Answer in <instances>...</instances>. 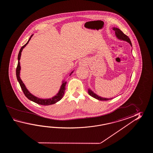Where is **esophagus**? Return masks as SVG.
Wrapping results in <instances>:
<instances>
[{"mask_svg":"<svg viewBox=\"0 0 153 153\" xmlns=\"http://www.w3.org/2000/svg\"><path fill=\"white\" fill-rule=\"evenodd\" d=\"M81 64H82V63H81Z\"/></svg>","mask_w":153,"mask_h":153,"instance_id":"esophagus-1","label":"esophagus"}]
</instances>
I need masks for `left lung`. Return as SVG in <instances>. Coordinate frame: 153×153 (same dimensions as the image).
<instances>
[{"mask_svg":"<svg viewBox=\"0 0 153 153\" xmlns=\"http://www.w3.org/2000/svg\"><path fill=\"white\" fill-rule=\"evenodd\" d=\"M113 29L115 31L116 36L117 37L118 39L127 42L132 46V43H131V42L130 40V38L128 37V36L125 35L124 33L120 29H119L117 28L114 27V28H113ZM88 93L92 97H93L97 99V100H100V101H108V100H109L112 99V98H106L101 97L100 96H98L97 94H95L93 91H91L90 89H88Z\"/></svg>","mask_w":153,"mask_h":153,"instance_id":"left-lung-1","label":"left lung"}]
</instances>
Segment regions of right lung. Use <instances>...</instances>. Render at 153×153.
Segmentation results:
<instances>
[{
	"label": "right lung",
	"instance_id": "1",
	"mask_svg": "<svg viewBox=\"0 0 153 153\" xmlns=\"http://www.w3.org/2000/svg\"><path fill=\"white\" fill-rule=\"evenodd\" d=\"M33 34L32 36H30L28 41L26 43L25 45H24L20 49V51L18 55V64H17V66L16 68V77L17 80L19 81V84L20 85V86L21 88V89L22 90L23 93L26 96V97L28 99H29V100L33 101L34 102H35L37 104H41V105H51V104H55L56 103H57V102L60 101L62 99L65 92V85L67 84V81H63L62 82V84L61 86V88L59 89V92L57 93V94H56L55 96H53V97L51 98H48V99H42V98H39L38 97H36V96H34V95L31 94L29 91L26 88V86L23 84V82L21 80V78L20 76V70H21V66H20V58H21V52L22 51V50L23 48L26 46L28 43L29 42V40L31 39V38L32 37ZM73 73V71L71 73L70 75H71L72 73Z\"/></svg>",
	"mask_w": 153,
	"mask_h": 153
}]
</instances>
